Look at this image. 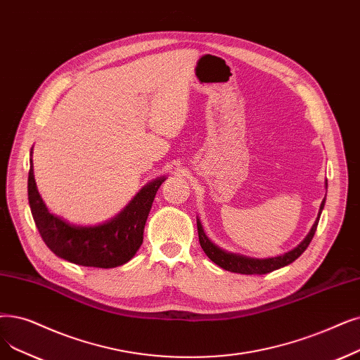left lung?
Wrapping results in <instances>:
<instances>
[{
  "label": "left lung",
  "instance_id": "1",
  "mask_svg": "<svg viewBox=\"0 0 360 360\" xmlns=\"http://www.w3.org/2000/svg\"><path fill=\"white\" fill-rule=\"evenodd\" d=\"M325 186H328L326 182H325ZM323 205H325V200L322 201V205H321L316 222H315L314 226H311L309 236L304 238V241L299 247H295L294 250H291V252H288L283 256L272 257V259H252V257L228 253V252H225V250L214 245L206 237V233H205V231H202L201 224L197 221L198 241H200L201 248L205 250V253L207 255V257L212 262H214L217 266H221L225 271H229V272H233V274H243V275H264V274H269L275 269H279V268L287 266V264L292 263L297 257H300V255L309 247L311 238H314L315 232H316L319 216H321V212L323 209Z\"/></svg>",
  "mask_w": 360,
  "mask_h": 360
}]
</instances>
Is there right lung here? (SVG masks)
<instances>
[{"label":"right lung","mask_w":360,"mask_h":360,"mask_svg":"<svg viewBox=\"0 0 360 360\" xmlns=\"http://www.w3.org/2000/svg\"><path fill=\"white\" fill-rule=\"evenodd\" d=\"M165 178L139 191L113 221L98 226H73L51 214L37 190L32 160L27 176V198L39 236L51 252L68 262L91 268H116L127 263L143 244V233L155 193Z\"/></svg>","instance_id":"obj_1"}]
</instances>
